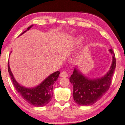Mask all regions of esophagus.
Instances as JSON below:
<instances>
[{
    "label": "esophagus",
    "instance_id": "esophagus-1",
    "mask_svg": "<svg viewBox=\"0 0 125 125\" xmlns=\"http://www.w3.org/2000/svg\"><path fill=\"white\" fill-rule=\"evenodd\" d=\"M60 76L61 77H67L68 76V75L67 73L66 72V71H62V72H61L60 73Z\"/></svg>",
    "mask_w": 125,
    "mask_h": 125
}]
</instances>
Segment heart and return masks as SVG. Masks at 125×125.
<instances>
[{
    "instance_id": "obj_1",
    "label": "heart",
    "mask_w": 125,
    "mask_h": 125,
    "mask_svg": "<svg viewBox=\"0 0 125 125\" xmlns=\"http://www.w3.org/2000/svg\"><path fill=\"white\" fill-rule=\"evenodd\" d=\"M83 41V38L82 37L79 36L76 38L75 40V44L76 46H79L80 45Z\"/></svg>"
}]
</instances>
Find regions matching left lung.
Wrapping results in <instances>:
<instances>
[{"mask_svg": "<svg viewBox=\"0 0 125 125\" xmlns=\"http://www.w3.org/2000/svg\"><path fill=\"white\" fill-rule=\"evenodd\" d=\"M113 54L110 70L101 78L89 79L76 68L74 69L70 81L73 85V100L78 105L88 106L94 104L106 93L110 88L116 66V59L113 49H109Z\"/></svg>", "mask_w": 125, "mask_h": 125, "instance_id": "left-lung-1", "label": "left lung"}]
</instances>
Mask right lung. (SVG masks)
<instances>
[{
	"label": "right lung",
	"instance_id": "add662e5",
	"mask_svg": "<svg viewBox=\"0 0 125 125\" xmlns=\"http://www.w3.org/2000/svg\"><path fill=\"white\" fill-rule=\"evenodd\" d=\"M33 26V25L30 26L27 30L23 31L19 36L28 31ZM8 71L16 90L21 95L23 99L29 104L36 107H41L46 105L50 102L52 97L53 84L57 81L60 73V71H56L52 73L36 87L27 88L21 85L15 80L10 70L9 61L8 62Z\"/></svg>",
	"mask_w": 125,
	"mask_h": 125
}]
</instances>
